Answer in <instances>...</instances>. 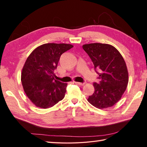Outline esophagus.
Listing matches in <instances>:
<instances>
[{"label": "esophagus", "mask_w": 147, "mask_h": 147, "mask_svg": "<svg viewBox=\"0 0 147 147\" xmlns=\"http://www.w3.org/2000/svg\"><path fill=\"white\" fill-rule=\"evenodd\" d=\"M76 84H78L79 85H81V86H83V85H84L85 83H81V82H75Z\"/></svg>", "instance_id": "1"}]
</instances>
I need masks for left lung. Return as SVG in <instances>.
<instances>
[{
  "label": "left lung",
  "instance_id": "obj_1",
  "mask_svg": "<svg viewBox=\"0 0 147 147\" xmlns=\"http://www.w3.org/2000/svg\"><path fill=\"white\" fill-rule=\"evenodd\" d=\"M91 59L94 69L100 73L99 83L93 84L94 92L87 100L94 107L103 109L111 107L121 99L129 82V74L123 58L114 46L107 44L83 45Z\"/></svg>",
  "mask_w": 147,
  "mask_h": 147
}]
</instances>
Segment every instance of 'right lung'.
Instances as JSON below:
<instances>
[{
  "instance_id": "right-lung-1",
  "label": "right lung",
  "mask_w": 147,
  "mask_h": 147,
  "mask_svg": "<svg viewBox=\"0 0 147 147\" xmlns=\"http://www.w3.org/2000/svg\"><path fill=\"white\" fill-rule=\"evenodd\" d=\"M73 47L67 44H45L28 57L21 82L26 94L35 106L47 109L63 99L67 84L55 79L54 72L60 56Z\"/></svg>"
}]
</instances>
